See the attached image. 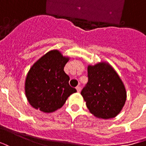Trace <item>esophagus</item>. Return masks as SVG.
Here are the masks:
<instances>
[{
    "label": "esophagus",
    "instance_id": "1",
    "mask_svg": "<svg viewBox=\"0 0 146 146\" xmlns=\"http://www.w3.org/2000/svg\"><path fill=\"white\" fill-rule=\"evenodd\" d=\"M76 89H77L78 92H79L81 91V87L79 86H78L77 87H76Z\"/></svg>",
    "mask_w": 146,
    "mask_h": 146
}]
</instances>
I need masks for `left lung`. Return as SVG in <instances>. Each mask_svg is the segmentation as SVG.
I'll use <instances>...</instances> for the list:
<instances>
[{
	"mask_svg": "<svg viewBox=\"0 0 146 146\" xmlns=\"http://www.w3.org/2000/svg\"><path fill=\"white\" fill-rule=\"evenodd\" d=\"M81 94L89 111L103 119L117 115L124 107L127 96L120 77L106 63L88 67V82Z\"/></svg>",
	"mask_w": 146,
	"mask_h": 146,
	"instance_id": "left-lung-1",
	"label": "left lung"
}]
</instances>
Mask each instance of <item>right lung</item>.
Listing matches in <instances>:
<instances>
[{"instance_id":"1","label":"right lung","mask_w":146,"mask_h":146,"mask_svg":"<svg viewBox=\"0 0 146 146\" xmlns=\"http://www.w3.org/2000/svg\"><path fill=\"white\" fill-rule=\"evenodd\" d=\"M68 60L59 51L51 50L33 65L25 80V94L32 107L42 112H54L77 92L70 86V78L64 71Z\"/></svg>"}]
</instances>
